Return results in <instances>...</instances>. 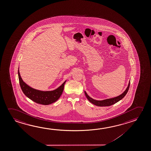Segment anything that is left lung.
Listing matches in <instances>:
<instances>
[{
    "label": "left lung",
    "mask_w": 151,
    "mask_h": 151,
    "mask_svg": "<svg viewBox=\"0 0 151 151\" xmlns=\"http://www.w3.org/2000/svg\"><path fill=\"white\" fill-rule=\"evenodd\" d=\"M129 85H130V82H129L128 86L127 87L126 90L124 91L123 93H122L121 95H119V96L114 97V98H112V99H104L103 101H96V100L93 99L87 94L86 91H84V92H85V96L86 97L87 99L92 104H94V105L98 106H111V105L115 104L117 102L119 101L120 100H121L126 95L127 91H129Z\"/></svg>",
    "instance_id": "1"
}]
</instances>
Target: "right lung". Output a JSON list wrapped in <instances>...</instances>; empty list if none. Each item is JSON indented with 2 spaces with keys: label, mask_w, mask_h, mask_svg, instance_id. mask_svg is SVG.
Instances as JSON below:
<instances>
[{
  "label": "right lung",
  "mask_w": 151,
  "mask_h": 151,
  "mask_svg": "<svg viewBox=\"0 0 151 151\" xmlns=\"http://www.w3.org/2000/svg\"><path fill=\"white\" fill-rule=\"evenodd\" d=\"M18 74L20 87L24 94L32 101L42 105H46L52 104L59 99L63 93L66 83V81H65L61 86L54 91H41L32 88L24 82L20 76L19 69L18 70Z\"/></svg>",
  "instance_id": "add662e5"
}]
</instances>
